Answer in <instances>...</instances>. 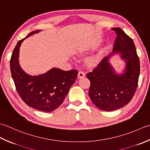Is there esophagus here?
<instances>
[{"label":"esophagus","mask_w":150,"mask_h":150,"mask_svg":"<svg viewBox=\"0 0 150 150\" xmlns=\"http://www.w3.org/2000/svg\"><path fill=\"white\" fill-rule=\"evenodd\" d=\"M85 76V73L83 71H79L78 73V78L79 79H81V78H83Z\"/></svg>","instance_id":"esophagus-1"}]
</instances>
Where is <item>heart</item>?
I'll use <instances>...</instances> for the list:
<instances>
[{"instance_id": "1", "label": "heart", "mask_w": 150, "mask_h": 150, "mask_svg": "<svg viewBox=\"0 0 150 150\" xmlns=\"http://www.w3.org/2000/svg\"><path fill=\"white\" fill-rule=\"evenodd\" d=\"M96 58H90L87 60V62L90 64H92L96 62Z\"/></svg>"}]
</instances>
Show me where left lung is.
I'll return each mask as SVG.
<instances>
[{
  "label": "left lung",
  "instance_id": "left-lung-1",
  "mask_svg": "<svg viewBox=\"0 0 150 150\" xmlns=\"http://www.w3.org/2000/svg\"><path fill=\"white\" fill-rule=\"evenodd\" d=\"M116 33L113 51L104 57L86 77L90 81L89 96L99 109L112 111L127 105L136 92L140 75V61L134 42L120 28ZM119 53L126 61L125 71L118 74L109 62L111 55Z\"/></svg>",
  "mask_w": 150,
  "mask_h": 150
}]
</instances>
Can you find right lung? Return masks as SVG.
I'll return each instance as SVG.
<instances>
[{"instance_id":"obj_1","label":"right lung","mask_w":150,"mask_h":150,"mask_svg":"<svg viewBox=\"0 0 150 150\" xmlns=\"http://www.w3.org/2000/svg\"><path fill=\"white\" fill-rule=\"evenodd\" d=\"M41 30L28 34L19 40L10 59V70L15 86L21 98L28 106L43 112H51L62 103L68 91L77 77L76 69L63 71L52 68L38 76L25 73L19 63V48L23 40Z\"/></svg>"}]
</instances>
